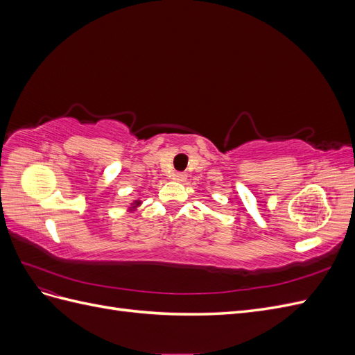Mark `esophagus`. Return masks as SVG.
Here are the masks:
<instances>
[{"instance_id": "obj_1", "label": "esophagus", "mask_w": 355, "mask_h": 355, "mask_svg": "<svg viewBox=\"0 0 355 355\" xmlns=\"http://www.w3.org/2000/svg\"><path fill=\"white\" fill-rule=\"evenodd\" d=\"M173 179L176 182H185L187 180V175L185 173H176V175H173Z\"/></svg>"}]
</instances>
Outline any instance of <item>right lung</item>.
<instances>
[{
  "label": "right lung",
  "mask_w": 355,
  "mask_h": 355,
  "mask_svg": "<svg viewBox=\"0 0 355 355\" xmlns=\"http://www.w3.org/2000/svg\"><path fill=\"white\" fill-rule=\"evenodd\" d=\"M141 204H142V201H141V200H139V198H137V200H135V201L132 202V207H128V211H133L135 209H137L139 206H141Z\"/></svg>",
  "instance_id": "1"
}]
</instances>
